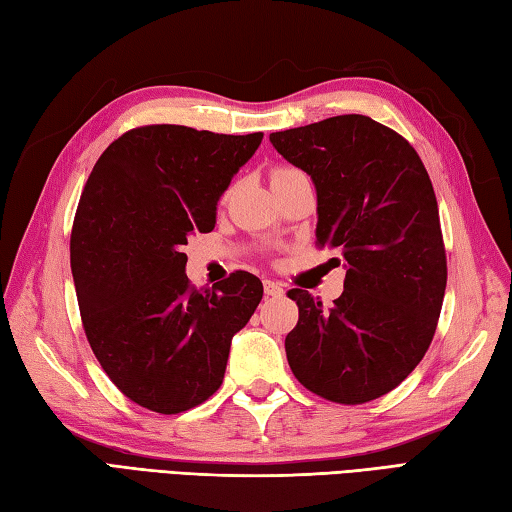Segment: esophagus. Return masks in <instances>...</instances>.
I'll return each instance as SVG.
<instances>
[{
	"label": "esophagus",
	"mask_w": 512,
	"mask_h": 512,
	"mask_svg": "<svg viewBox=\"0 0 512 512\" xmlns=\"http://www.w3.org/2000/svg\"><path fill=\"white\" fill-rule=\"evenodd\" d=\"M263 287H265V294H267V296H274V298H278V296H283V294H285L283 285L276 283V280H265Z\"/></svg>",
	"instance_id": "esophagus-1"
}]
</instances>
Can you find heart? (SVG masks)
I'll list each match as a JSON object with an SVG mask.
<instances>
[{"label": "heart", "mask_w": 512, "mask_h": 512, "mask_svg": "<svg viewBox=\"0 0 512 512\" xmlns=\"http://www.w3.org/2000/svg\"><path fill=\"white\" fill-rule=\"evenodd\" d=\"M294 172H298V170H294V168H276L274 172H271V181L285 179V176H289V174H294Z\"/></svg>", "instance_id": "1"}]
</instances>
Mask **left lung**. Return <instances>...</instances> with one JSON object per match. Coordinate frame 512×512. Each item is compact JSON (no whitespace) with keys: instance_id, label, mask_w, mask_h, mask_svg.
Here are the masks:
<instances>
[{"instance_id":"8db88e82","label":"left lung","mask_w":512,"mask_h":512,"mask_svg":"<svg viewBox=\"0 0 512 512\" xmlns=\"http://www.w3.org/2000/svg\"><path fill=\"white\" fill-rule=\"evenodd\" d=\"M318 194V247L347 260L342 296L325 309L291 289L298 325L285 351L296 380L338 404L393 391L435 336L446 289V249L424 163L402 134L364 114L271 132Z\"/></svg>"}]
</instances>
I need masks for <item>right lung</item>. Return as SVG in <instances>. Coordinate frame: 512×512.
<instances>
[{
    "instance_id": "1",
    "label": "right lung",
    "mask_w": 512,
    "mask_h": 512,
    "mask_svg": "<svg viewBox=\"0 0 512 512\" xmlns=\"http://www.w3.org/2000/svg\"><path fill=\"white\" fill-rule=\"evenodd\" d=\"M263 132L141 125L92 168L72 223L70 267L92 351L125 398L163 415L223 384L229 344L263 298L234 271L212 289L185 276L187 236L212 232L216 203Z\"/></svg>"
}]
</instances>
